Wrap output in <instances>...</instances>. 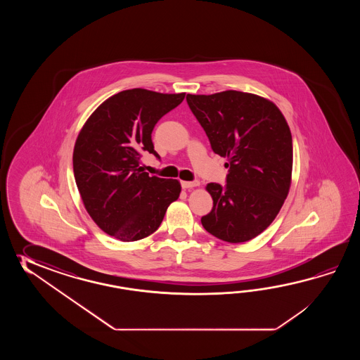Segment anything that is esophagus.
Returning <instances> with one entry per match:
<instances>
[{"label":"esophagus","instance_id":"34e87169","mask_svg":"<svg viewBox=\"0 0 360 360\" xmlns=\"http://www.w3.org/2000/svg\"><path fill=\"white\" fill-rule=\"evenodd\" d=\"M199 181H181V186L183 189H193L195 186H198Z\"/></svg>","mask_w":360,"mask_h":360}]
</instances>
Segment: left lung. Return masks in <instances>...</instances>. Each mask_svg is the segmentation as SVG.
Masks as SVG:
<instances>
[{
    "instance_id": "left-lung-1",
    "label": "left lung",
    "mask_w": 360,
    "mask_h": 360,
    "mask_svg": "<svg viewBox=\"0 0 360 360\" xmlns=\"http://www.w3.org/2000/svg\"><path fill=\"white\" fill-rule=\"evenodd\" d=\"M186 101L229 167L224 188L206 186L214 207L202 225L229 243L251 240L274 221L291 188L290 126L273 101L250 92L188 94Z\"/></svg>"
}]
</instances>
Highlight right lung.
Segmentation results:
<instances>
[{
	"instance_id": "add662e5",
	"label": "right lung",
	"mask_w": 360,
	"mask_h": 360,
	"mask_svg": "<svg viewBox=\"0 0 360 360\" xmlns=\"http://www.w3.org/2000/svg\"><path fill=\"white\" fill-rule=\"evenodd\" d=\"M185 92L146 89L118 92L87 118L73 149V172L87 214L108 236L134 242L160 228L181 185L175 179L149 176L141 154H154L152 131L176 108Z\"/></svg>"
}]
</instances>
